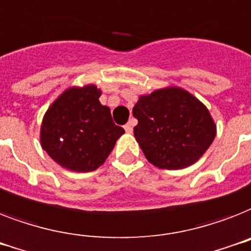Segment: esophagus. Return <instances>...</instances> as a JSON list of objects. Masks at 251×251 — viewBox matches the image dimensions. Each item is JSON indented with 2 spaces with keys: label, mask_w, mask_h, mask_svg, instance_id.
I'll use <instances>...</instances> for the list:
<instances>
[{
  "label": "esophagus",
  "mask_w": 251,
  "mask_h": 251,
  "mask_svg": "<svg viewBox=\"0 0 251 251\" xmlns=\"http://www.w3.org/2000/svg\"><path fill=\"white\" fill-rule=\"evenodd\" d=\"M133 126H135V120L131 119L126 126H124V129H126L127 133H132V131H133Z\"/></svg>",
  "instance_id": "1"
}]
</instances>
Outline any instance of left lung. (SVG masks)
Instances as JSON below:
<instances>
[{"label":"left lung","mask_w":251,"mask_h":251,"mask_svg":"<svg viewBox=\"0 0 251 251\" xmlns=\"http://www.w3.org/2000/svg\"><path fill=\"white\" fill-rule=\"evenodd\" d=\"M133 133L155 167L179 170L197 162L211 145L216 127L197 98L180 88L141 96L133 107Z\"/></svg>","instance_id":"left-lung-1"}]
</instances>
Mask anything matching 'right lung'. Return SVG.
Listing matches in <instances>:
<instances>
[{
    "label": "right lung",
    "mask_w": 251,
    "mask_h": 251,
    "mask_svg": "<svg viewBox=\"0 0 251 251\" xmlns=\"http://www.w3.org/2000/svg\"><path fill=\"white\" fill-rule=\"evenodd\" d=\"M94 85L71 88L50 106L41 126V145L62 167L76 172L97 170L124 129L115 126Z\"/></svg>",
    "instance_id": "1"
}]
</instances>
